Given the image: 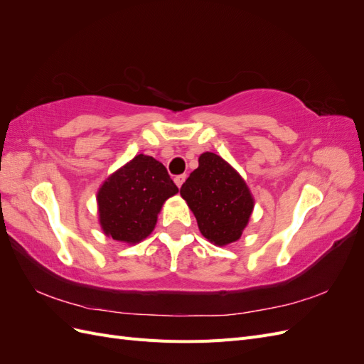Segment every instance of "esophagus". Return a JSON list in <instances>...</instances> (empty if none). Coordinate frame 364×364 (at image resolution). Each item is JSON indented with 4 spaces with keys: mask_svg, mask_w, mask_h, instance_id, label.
Returning a JSON list of instances; mask_svg holds the SVG:
<instances>
[{
    "mask_svg": "<svg viewBox=\"0 0 364 364\" xmlns=\"http://www.w3.org/2000/svg\"><path fill=\"white\" fill-rule=\"evenodd\" d=\"M185 179H186V174H179V176H176V178H174V182H176V185H178L179 188H181L182 183L185 182Z\"/></svg>",
    "mask_w": 364,
    "mask_h": 364,
    "instance_id": "34e87169",
    "label": "esophagus"
}]
</instances>
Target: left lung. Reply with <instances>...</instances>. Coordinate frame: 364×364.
<instances>
[{
  "mask_svg": "<svg viewBox=\"0 0 364 364\" xmlns=\"http://www.w3.org/2000/svg\"><path fill=\"white\" fill-rule=\"evenodd\" d=\"M202 235L217 246L237 241L253 209V197L243 178L215 153L206 151L181 188Z\"/></svg>",
  "mask_w": 364,
  "mask_h": 364,
  "instance_id": "obj_1",
  "label": "left lung"
}]
</instances>
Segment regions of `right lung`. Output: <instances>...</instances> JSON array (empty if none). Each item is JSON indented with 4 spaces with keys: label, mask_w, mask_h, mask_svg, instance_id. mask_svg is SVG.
<instances>
[{
    "label": "right lung",
    "mask_w": 364,
    "mask_h": 364,
    "mask_svg": "<svg viewBox=\"0 0 364 364\" xmlns=\"http://www.w3.org/2000/svg\"><path fill=\"white\" fill-rule=\"evenodd\" d=\"M178 193L159 161L136 155L109 176L97 193L103 232L121 243H139L155 229L164 202Z\"/></svg>",
    "instance_id": "right-lung-1"
}]
</instances>
